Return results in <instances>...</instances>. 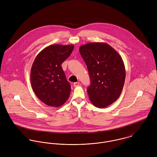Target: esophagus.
I'll list each match as a JSON object with an SVG mask.
<instances>
[{"instance_id": "34e87169", "label": "esophagus", "mask_w": 157, "mask_h": 157, "mask_svg": "<svg viewBox=\"0 0 157 157\" xmlns=\"http://www.w3.org/2000/svg\"><path fill=\"white\" fill-rule=\"evenodd\" d=\"M80 83L79 82H75L74 83V86H75V87H77V86H79L80 85Z\"/></svg>"}]
</instances>
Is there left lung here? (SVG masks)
<instances>
[{"label":"left lung","instance_id":"1","mask_svg":"<svg viewBox=\"0 0 157 157\" xmlns=\"http://www.w3.org/2000/svg\"><path fill=\"white\" fill-rule=\"evenodd\" d=\"M80 53L86 64L90 79L87 92L91 103L105 108L120 97L124 86L126 71L121 57L106 43L82 45Z\"/></svg>","mask_w":157,"mask_h":157}]
</instances>
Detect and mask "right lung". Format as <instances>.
I'll use <instances>...</instances> for the list:
<instances>
[{"mask_svg": "<svg viewBox=\"0 0 157 157\" xmlns=\"http://www.w3.org/2000/svg\"><path fill=\"white\" fill-rule=\"evenodd\" d=\"M74 45H51L36 56L30 73L36 96L46 105L59 107L67 101L71 92L61 64L69 57Z\"/></svg>", "mask_w": 157, "mask_h": 157, "instance_id": "1", "label": "right lung"}]
</instances>
